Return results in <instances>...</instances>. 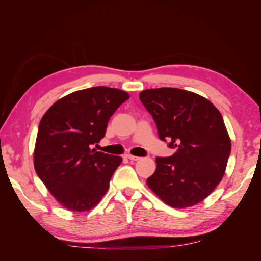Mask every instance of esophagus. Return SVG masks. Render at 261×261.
<instances>
[{"instance_id":"1","label":"esophagus","mask_w":261,"mask_h":261,"mask_svg":"<svg viewBox=\"0 0 261 261\" xmlns=\"http://www.w3.org/2000/svg\"><path fill=\"white\" fill-rule=\"evenodd\" d=\"M126 158L129 159L130 161H138L140 159L139 156H135V155H132V154H127V155H126Z\"/></svg>"}]
</instances>
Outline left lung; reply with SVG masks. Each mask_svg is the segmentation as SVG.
I'll use <instances>...</instances> for the list:
<instances>
[{"instance_id":"obj_1","label":"left lung","mask_w":261,"mask_h":261,"mask_svg":"<svg viewBox=\"0 0 261 261\" xmlns=\"http://www.w3.org/2000/svg\"><path fill=\"white\" fill-rule=\"evenodd\" d=\"M139 99L160 139L176 149L171 156L155 158L156 169L147 185L170 207L195 206L225 173L232 146L222 115L208 99L178 88L146 89Z\"/></svg>"}]
</instances>
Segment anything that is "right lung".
Wrapping results in <instances>:
<instances>
[{"label": "right lung", "instance_id": "obj_1", "mask_svg": "<svg viewBox=\"0 0 261 261\" xmlns=\"http://www.w3.org/2000/svg\"><path fill=\"white\" fill-rule=\"evenodd\" d=\"M127 99L129 94L123 90L92 87L61 98L42 116L35 170L67 210L89 211L106 195L122 158L91 147L105 137L110 117Z\"/></svg>", "mask_w": 261, "mask_h": 261}]
</instances>
